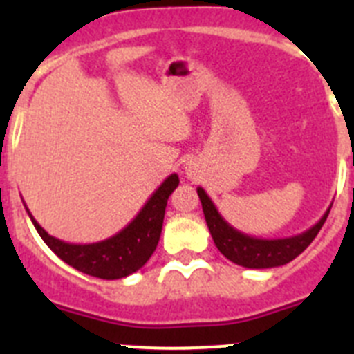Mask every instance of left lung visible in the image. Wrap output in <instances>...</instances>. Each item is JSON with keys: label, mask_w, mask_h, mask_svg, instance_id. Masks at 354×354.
Instances as JSON below:
<instances>
[{"label": "left lung", "mask_w": 354, "mask_h": 354, "mask_svg": "<svg viewBox=\"0 0 354 354\" xmlns=\"http://www.w3.org/2000/svg\"><path fill=\"white\" fill-rule=\"evenodd\" d=\"M196 193H198V198L202 202L205 221H207L209 232H211L216 248L220 250L228 261H232L237 266H243V268H248V270L278 268V266L287 264V262L298 257L299 253L315 239L331 209L330 205L323 218L314 227L298 234V236L283 237V239H261V237H252L248 234L239 232L232 225H228L223 220V216L218 212L216 205L212 204L207 193L204 192V187H196Z\"/></svg>", "instance_id": "obj_1"}]
</instances>
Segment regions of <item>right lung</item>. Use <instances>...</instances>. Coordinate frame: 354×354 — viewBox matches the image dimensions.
I'll list each match as a JSON object with an SVG mask.
<instances>
[{"label": "right lung", "mask_w": 354, "mask_h": 354, "mask_svg": "<svg viewBox=\"0 0 354 354\" xmlns=\"http://www.w3.org/2000/svg\"><path fill=\"white\" fill-rule=\"evenodd\" d=\"M177 186H179V175L171 174L152 193L142 211L126 228H122L120 232L108 239L90 243V245H74V243H65V241L49 236L37 223L28 207L26 211L44 243L62 261L90 277L102 278V280H118V278L129 277L131 273L138 271L154 253L159 243V236H161L168 196Z\"/></svg>", "instance_id": "1"}]
</instances>
